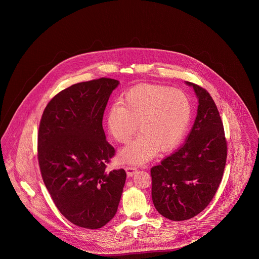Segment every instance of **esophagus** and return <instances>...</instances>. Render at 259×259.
Here are the masks:
<instances>
[{
	"label": "esophagus",
	"mask_w": 259,
	"mask_h": 259,
	"mask_svg": "<svg viewBox=\"0 0 259 259\" xmlns=\"http://www.w3.org/2000/svg\"><path fill=\"white\" fill-rule=\"evenodd\" d=\"M125 170H126V172H127V176L128 177H132L136 172H137V170H138V168L136 167V166H126L125 167Z\"/></svg>",
	"instance_id": "34e87169"
}]
</instances>
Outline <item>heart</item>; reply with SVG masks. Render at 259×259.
Segmentation results:
<instances>
[{
  "label": "heart",
  "mask_w": 259,
  "mask_h": 259,
  "mask_svg": "<svg viewBox=\"0 0 259 259\" xmlns=\"http://www.w3.org/2000/svg\"><path fill=\"white\" fill-rule=\"evenodd\" d=\"M191 103L181 89L159 84H141L128 90L120 103L109 109L106 124L110 135L127 144L138 130L141 134L120 152L132 164L149 160L155 150L167 151L183 139L191 119Z\"/></svg>",
  "instance_id": "obj_1"
}]
</instances>
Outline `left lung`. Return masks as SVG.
<instances>
[{
	"mask_svg": "<svg viewBox=\"0 0 259 259\" xmlns=\"http://www.w3.org/2000/svg\"><path fill=\"white\" fill-rule=\"evenodd\" d=\"M198 97L197 116L185 144L150 169L151 197L164 218L182 222L209 205L221 185L227 157L222 117L203 87L186 81Z\"/></svg>",
	"mask_w": 259,
	"mask_h": 259,
	"instance_id": "obj_1",
	"label": "left lung"
}]
</instances>
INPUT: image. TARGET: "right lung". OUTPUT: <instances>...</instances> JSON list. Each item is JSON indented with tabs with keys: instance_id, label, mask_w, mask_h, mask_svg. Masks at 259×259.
<instances>
[{
	"instance_id": "right-lung-1",
	"label": "right lung",
	"mask_w": 259,
	"mask_h": 259,
	"mask_svg": "<svg viewBox=\"0 0 259 259\" xmlns=\"http://www.w3.org/2000/svg\"><path fill=\"white\" fill-rule=\"evenodd\" d=\"M118 80L101 77L68 87L51 99L37 133V160L55 206L74 225L98 229L116 213L123 169L106 170L115 150L103 115Z\"/></svg>"
}]
</instances>
